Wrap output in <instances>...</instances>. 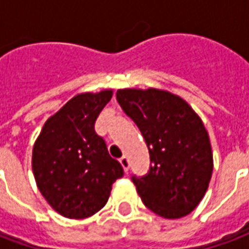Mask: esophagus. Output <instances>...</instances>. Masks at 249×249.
<instances>
[{
	"label": "esophagus",
	"instance_id": "esophagus-1",
	"mask_svg": "<svg viewBox=\"0 0 249 249\" xmlns=\"http://www.w3.org/2000/svg\"><path fill=\"white\" fill-rule=\"evenodd\" d=\"M120 162H121V165L124 168L125 172H128V169H129V160H128V157L123 156L120 159Z\"/></svg>",
	"mask_w": 249,
	"mask_h": 249
}]
</instances>
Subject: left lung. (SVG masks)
Here are the masks:
<instances>
[{
	"instance_id": "8db88e82",
	"label": "left lung",
	"mask_w": 249,
	"mask_h": 249,
	"mask_svg": "<svg viewBox=\"0 0 249 249\" xmlns=\"http://www.w3.org/2000/svg\"><path fill=\"white\" fill-rule=\"evenodd\" d=\"M116 97L141 130L151 155L148 175L133 178L142 203L164 219L189 214L204 197L213 171L200 116L184 98L156 88L119 89Z\"/></svg>"
}]
</instances>
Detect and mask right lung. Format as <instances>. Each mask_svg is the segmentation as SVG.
<instances>
[{
    "label": "right lung",
    "instance_id": "add662e5",
    "mask_svg": "<svg viewBox=\"0 0 249 249\" xmlns=\"http://www.w3.org/2000/svg\"><path fill=\"white\" fill-rule=\"evenodd\" d=\"M112 96V89L76 94L46 120L33 145L37 188L64 217L87 219L98 212L112 184L124 175L94 132V121Z\"/></svg>",
    "mask_w": 249,
    "mask_h": 249
}]
</instances>
